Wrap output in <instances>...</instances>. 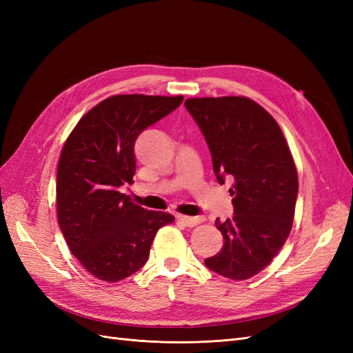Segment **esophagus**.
<instances>
[{"label": "esophagus", "mask_w": 353, "mask_h": 353, "mask_svg": "<svg viewBox=\"0 0 353 353\" xmlns=\"http://www.w3.org/2000/svg\"><path fill=\"white\" fill-rule=\"evenodd\" d=\"M178 221L183 222L185 227L193 228V227L199 225L200 222H203V218H201V216H184V215H179V216H178Z\"/></svg>", "instance_id": "1"}]
</instances>
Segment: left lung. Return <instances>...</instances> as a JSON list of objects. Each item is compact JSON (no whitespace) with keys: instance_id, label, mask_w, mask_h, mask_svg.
Returning <instances> with one entry per match:
<instances>
[{"instance_id":"8db88e82","label":"left lung","mask_w":353,"mask_h":353,"mask_svg":"<svg viewBox=\"0 0 353 353\" xmlns=\"http://www.w3.org/2000/svg\"><path fill=\"white\" fill-rule=\"evenodd\" d=\"M209 145L219 184L230 178L234 216L215 225L222 250L205 259L230 280H248L270 265L292 231L297 169L280 125L248 97L187 99Z\"/></svg>"}]
</instances>
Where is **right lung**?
I'll list each match as a JSON object with an SVG mask.
<instances>
[{
	"instance_id": "add662e5",
	"label": "right lung",
	"mask_w": 353,
	"mask_h": 353,
	"mask_svg": "<svg viewBox=\"0 0 353 353\" xmlns=\"http://www.w3.org/2000/svg\"><path fill=\"white\" fill-rule=\"evenodd\" d=\"M183 95L117 94L85 113L61 148L57 219L70 252L95 279L117 283L141 270L156 232L175 218L135 205L119 190L135 175L134 144Z\"/></svg>"
}]
</instances>
